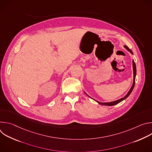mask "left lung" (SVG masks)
Here are the masks:
<instances>
[{
    "label": "left lung",
    "mask_w": 152,
    "mask_h": 152,
    "mask_svg": "<svg viewBox=\"0 0 152 152\" xmlns=\"http://www.w3.org/2000/svg\"><path fill=\"white\" fill-rule=\"evenodd\" d=\"M130 53H132V54H133V52H132V51L127 46H124ZM132 65H133V71H134V82H133V84H132V87L131 88V89H130V90L129 91V92L127 93V94L124 97H123V98H121L120 99H118V100H115V101H114V102H106V103H102V102H98V101H97V100H94V99H93V98H91V97H90L88 95V96H89L90 97H91V99H93V100H94L96 102H97L98 103H99V104H102V105H106V106H113V105H115V104H118V103H119L120 102H121V101H123V100H124V99H126L130 94H131V93H132V90H133V89H134V86H135V77H136V75H137V69H136V65H135V62H134V59H133V61H132ZM85 93L86 94V93L85 92Z\"/></svg>",
    "instance_id": "8db88e82"
}]
</instances>
